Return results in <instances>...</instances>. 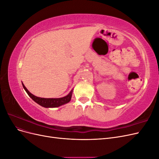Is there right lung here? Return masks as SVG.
Instances as JSON below:
<instances>
[{
    "mask_svg": "<svg viewBox=\"0 0 159 159\" xmlns=\"http://www.w3.org/2000/svg\"><path fill=\"white\" fill-rule=\"evenodd\" d=\"M22 86L24 89L26 91L28 95H29L36 103L44 107H57L60 106V105L68 103L71 100L72 91H71V92L68 95H66V97L61 98H42L36 97V96L32 95L30 92H29V91L26 89V88L23 84Z\"/></svg>",
    "mask_w": 159,
    "mask_h": 159,
    "instance_id": "obj_1",
    "label": "right lung"
}]
</instances>
